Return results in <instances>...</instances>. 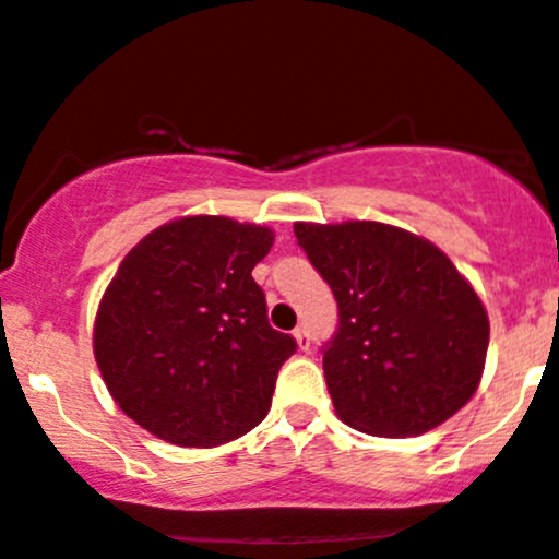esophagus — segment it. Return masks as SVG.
Returning a JSON list of instances; mask_svg holds the SVG:
<instances>
[{
  "label": "esophagus",
  "instance_id": "1",
  "mask_svg": "<svg viewBox=\"0 0 559 559\" xmlns=\"http://www.w3.org/2000/svg\"><path fill=\"white\" fill-rule=\"evenodd\" d=\"M294 338H297L299 349H310V331H307L305 325H297V329H294Z\"/></svg>",
  "mask_w": 559,
  "mask_h": 559
}]
</instances>
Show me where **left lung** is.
Returning <instances> with one entry per match:
<instances>
[{
  "label": "left lung",
  "mask_w": 559,
  "mask_h": 559,
  "mask_svg": "<svg viewBox=\"0 0 559 559\" xmlns=\"http://www.w3.org/2000/svg\"><path fill=\"white\" fill-rule=\"evenodd\" d=\"M338 305L323 346L336 415L373 436H420L476 394L489 316L452 260L409 230L373 221L294 223Z\"/></svg>",
  "instance_id": "8db88e82"
}]
</instances>
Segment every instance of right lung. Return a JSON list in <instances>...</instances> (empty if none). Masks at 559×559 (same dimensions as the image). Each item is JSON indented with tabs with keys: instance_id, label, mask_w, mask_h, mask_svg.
I'll return each instance as SVG.
<instances>
[{
	"instance_id": "1",
	"label": "right lung",
	"mask_w": 559,
	"mask_h": 559,
	"mask_svg": "<svg viewBox=\"0 0 559 559\" xmlns=\"http://www.w3.org/2000/svg\"><path fill=\"white\" fill-rule=\"evenodd\" d=\"M271 247V228L194 215L126 254L96 310L94 357L128 418L176 447H217L260 426L297 352L267 323L252 278Z\"/></svg>"
}]
</instances>
